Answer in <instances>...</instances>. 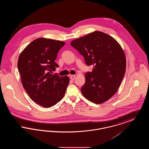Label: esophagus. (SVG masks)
<instances>
[{
	"mask_svg": "<svg viewBox=\"0 0 149 149\" xmlns=\"http://www.w3.org/2000/svg\"><path fill=\"white\" fill-rule=\"evenodd\" d=\"M70 79L72 80H74L75 79V75H70Z\"/></svg>",
	"mask_w": 149,
	"mask_h": 149,
	"instance_id": "esophagus-1",
	"label": "esophagus"
}]
</instances>
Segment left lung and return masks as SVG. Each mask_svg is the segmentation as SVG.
I'll return each instance as SVG.
<instances>
[{
	"label": "left lung",
	"mask_w": 149,
	"mask_h": 149,
	"mask_svg": "<svg viewBox=\"0 0 149 149\" xmlns=\"http://www.w3.org/2000/svg\"><path fill=\"white\" fill-rule=\"evenodd\" d=\"M71 46L84 58L92 72L85 75L81 92L85 98L95 104L102 103L117 92L126 71V62L120 44L111 36L94 31L71 41Z\"/></svg>",
	"instance_id": "1"
}]
</instances>
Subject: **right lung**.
<instances>
[{"label": "right lung", "instance_id": "obj_1", "mask_svg": "<svg viewBox=\"0 0 149 149\" xmlns=\"http://www.w3.org/2000/svg\"><path fill=\"white\" fill-rule=\"evenodd\" d=\"M65 42L44 38L30 43L20 54L18 69L23 86L33 101L49 108L65 95L69 78L52 74L58 65L55 62Z\"/></svg>", "mask_w": 149, "mask_h": 149}]
</instances>
